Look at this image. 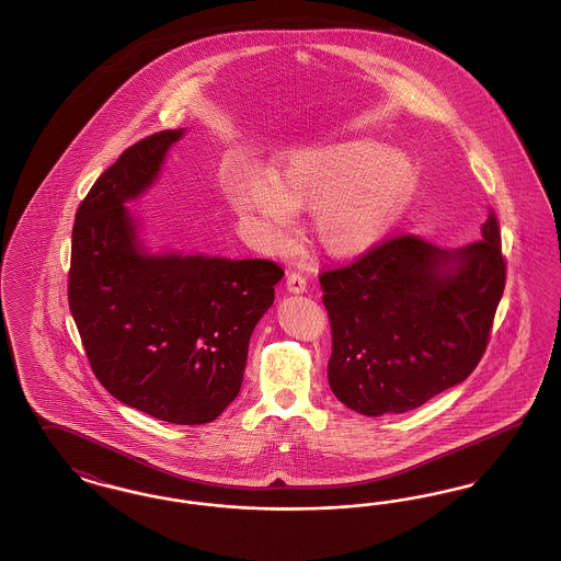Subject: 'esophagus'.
Masks as SVG:
<instances>
[{"label": "esophagus", "mask_w": 561, "mask_h": 561, "mask_svg": "<svg viewBox=\"0 0 561 561\" xmlns=\"http://www.w3.org/2000/svg\"><path fill=\"white\" fill-rule=\"evenodd\" d=\"M286 288L288 293L302 294L307 290V279L300 273H290L286 279Z\"/></svg>", "instance_id": "esophagus-1"}]
</instances>
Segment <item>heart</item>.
Returning <instances> with one entry per match:
<instances>
[{
    "label": "heart",
    "mask_w": 561,
    "mask_h": 561,
    "mask_svg": "<svg viewBox=\"0 0 561 561\" xmlns=\"http://www.w3.org/2000/svg\"><path fill=\"white\" fill-rule=\"evenodd\" d=\"M419 183L412 160L370 138H343L282 153L267 179L227 174L233 210L271 254H288L298 213L311 210L316 240L334 259L370 252L396 225Z\"/></svg>",
    "instance_id": "1"
}]
</instances>
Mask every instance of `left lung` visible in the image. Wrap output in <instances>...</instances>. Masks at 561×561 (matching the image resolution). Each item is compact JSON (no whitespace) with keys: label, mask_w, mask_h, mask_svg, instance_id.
Returning <instances> with one entry per match:
<instances>
[{"label":"left lung","mask_w":561,"mask_h":561,"mask_svg":"<svg viewBox=\"0 0 561 561\" xmlns=\"http://www.w3.org/2000/svg\"><path fill=\"white\" fill-rule=\"evenodd\" d=\"M320 284L332 393L364 416L414 410L480 364L505 290L496 216L488 213L480 241L444 250L403 236Z\"/></svg>","instance_id":"obj_1"}]
</instances>
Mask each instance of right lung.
<instances>
[{
	"label": "right lung",
	"mask_w": 561,
	"mask_h": 561,
	"mask_svg": "<svg viewBox=\"0 0 561 561\" xmlns=\"http://www.w3.org/2000/svg\"><path fill=\"white\" fill-rule=\"evenodd\" d=\"M185 133L136 142L90 188L76 214L69 307L115 400L165 423L204 425L238 398L250 336L284 268L145 243L128 204L156 185Z\"/></svg>",
	"instance_id": "obj_1"
}]
</instances>
